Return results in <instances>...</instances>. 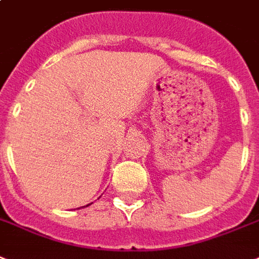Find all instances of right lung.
<instances>
[{"mask_svg":"<svg viewBox=\"0 0 259 259\" xmlns=\"http://www.w3.org/2000/svg\"><path fill=\"white\" fill-rule=\"evenodd\" d=\"M89 205H90V203H89ZM89 205H86V206H89ZM82 207H85V206H82Z\"/></svg>","mask_w":259,"mask_h":259,"instance_id":"obj_1","label":"right lung"}]
</instances>
